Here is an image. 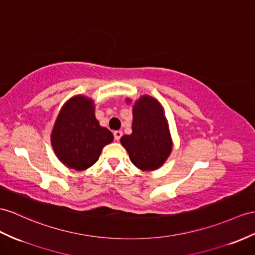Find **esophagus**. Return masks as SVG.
Here are the masks:
<instances>
[{"mask_svg":"<svg viewBox=\"0 0 255 255\" xmlns=\"http://www.w3.org/2000/svg\"><path fill=\"white\" fill-rule=\"evenodd\" d=\"M114 135H115V139H116V140H120V138L122 137L123 133H122V131H116V132L114 133Z\"/></svg>","mask_w":255,"mask_h":255,"instance_id":"esophagus-1","label":"esophagus"}]
</instances>
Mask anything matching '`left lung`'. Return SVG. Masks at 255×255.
<instances>
[{
  "label": "left lung",
  "mask_w": 255,
  "mask_h": 255,
  "mask_svg": "<svg viewBox=\"0 0 255 255\" xmlns=\"http://www.w3.org/2000/svg\"><path fill=\"white\" fill-rule=\"evenodd\" d=\"M120 141L141 171L157 170L165 162L173 144L163 107L156 98L144 95L135 102L132 134L122 136Z\"/></svg>",
  "instance_id": "1"
}]
</instances>
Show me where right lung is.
Listing matches in <instances>:
<instances>
[{
  "instance_id": "right-lung-1",
  "label": "right lung",
  "mask_w": 255,
  "mask_h": 255,
  "mask_svg": "<svg viewBox=\"0 0 255 255\" xmlns=\"http://www.w3.org/2000/svg\"><path fill=\"white\" fill-rule=\"evenodd\" d=\"M113 140V133L99 126L95 118L94 102L82 95L70 98L64 105L51 135L60 162L76 171H84L94 164L104 146Z\"/></svg>"
}]
</instances>
